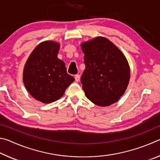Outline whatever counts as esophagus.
Masks as SVG:
<instances>
[{
	"mask_svg": "<svg viewBox=\"0 0 160 160\" xmlns=\"http://www.w3.org/2000/svg\"><path fill=\"white\" fill-rule=\"evenodd\" d=\"M80 75H75V81H76V82H78V81L80 80Z\"/></svg>",
	"mask_w": 160,
	"mask_h": 160,
	"instance_id": "obj_1",
	"label": "esophagus"
}]
</instances>
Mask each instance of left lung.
<instances>
[{"label": "left lung", "instance_id": "1", "mask_svg": "<svg viewBox=\"0 0 160 160\" xmlns=\"http://www.w3.org/2000/svg\"><path fill=\"white\" fill-rule=\"evenodd\" d=\"M85 69L80 81L85 95L98 106L107 107L118 101L125 92L130 68L122 52L102 37L81 44Z\"/></svg>", "mask_w": 160, "mask_h": 160}]
</instances>
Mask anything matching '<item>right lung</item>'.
Segmentation results:
<instances>
[{"mask_svg":"<svg viewBox=\"0 0 160 160\" xmlns=\"http://www.w3.org/2000/svg\"><path fill=\"white\" fill-rule=\"evenodd\" d=\"M58 43L44 42L32 51L25 64L23 81L31 95L44 103L55 102L75 80L66 65L58 58Z\"/></svg>","mask_w":160,"mask_h":160,"instance_id":"1","label":"right lung"}]
</instances>
